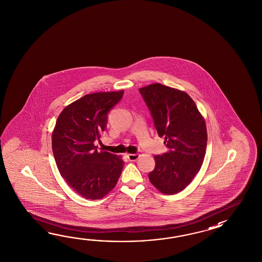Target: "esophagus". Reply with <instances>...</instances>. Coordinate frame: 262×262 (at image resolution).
<instances>
[{"mask_svg": "<svg viewBox=\"0 0 262 262\" xmlns=\"http://www.w3.org/2000/svg\"><path fill=\"white\" fill-rule=\"evenodd\" d=\"M128 159L130 161H136V160H138L139 159V154H129Z\"/></svg>", "mask_w": 262, "mask_h": 262, "instance_id": "34e87169", "label": "esophagus"}]
</instances>
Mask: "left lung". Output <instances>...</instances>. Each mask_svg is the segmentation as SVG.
<instances>
[{"mask_svg":"<svg viewBox=\"0 0 262 262\" xmlns=\"http://www.w3.org/2000/svg\"><path fill=\"white\" fill-rule=\"evenodd\" d=\"M150 112L159 137L169 150L155 156L149 173L151 184L172 195L184 190L200 171L207 147L204 118L186 93L160 83L139 90Z\"/></svg>","mask_w":262,"mask_h":262,"instance_id":"obj_1","label":"left lung"}]
</instances>
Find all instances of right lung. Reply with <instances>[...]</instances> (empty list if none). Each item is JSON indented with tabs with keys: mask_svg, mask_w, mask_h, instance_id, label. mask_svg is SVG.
I'll return each mask as SVG.
<instances>
[{
	"mask_svg": "<svg viewBox=\"0 0 262 262\" xmlns=\"http://www.w3.org/2000/svg\"><path fill=\"white\" fill-rule=\"evenodd\" d=\"M123 91L84 95L63 108L52 132V151L61 177L86 200H99L121 176L122 156L97 150L95 140L106 129L107 114Z\"/></svg>",
	"mask_w": 262,
	"mask_h": 262,
	"instance_id": "add662e5",
	"label": "right lung"
}]
</instances>
